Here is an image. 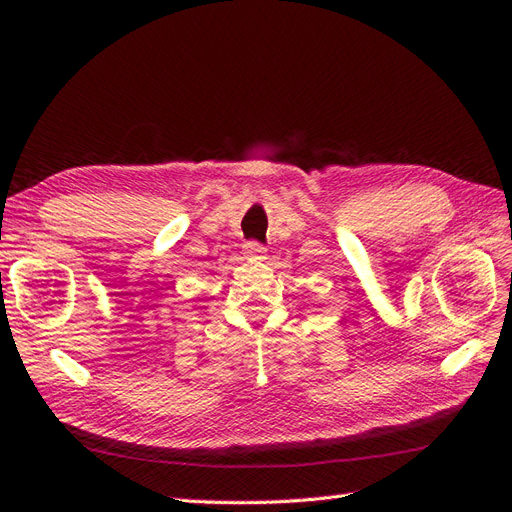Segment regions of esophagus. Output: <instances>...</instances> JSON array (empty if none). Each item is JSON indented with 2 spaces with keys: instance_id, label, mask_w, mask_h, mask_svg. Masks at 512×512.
Instances as JSON below:
<instances>
[{
  "instance_id": "esophagus-1",
  "label": "esophagus",
  "mask_w": 512,
  "mask_h": 512,
  "mask_svg": "<svg viewBox=\"0 0 512 512\" xmlns=\"http://www.w3.org/2000/svg\"><path fill=\"white\" fill-rule=\"evenodd\" d=\"M243 256L247 260H258V262H265L267 260V250L258 243H245L243 245Z\"/></svg>"
}]
</instances>
